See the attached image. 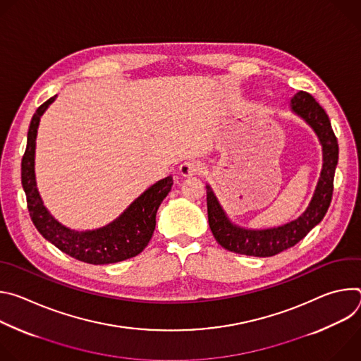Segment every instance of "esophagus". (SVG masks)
<instances>
[{"label": "esophagus", "mask_w": 361, "mask_h": 361, "mask_svg": "<svg viewBox=\"0 0 361 361\" xmlns=\"http://www.w3.org/2000/svg\"><path fill=\"white\" fill-rule=\"evenodd\" d=\"M202 170H204V164L197 160H188L180 166V174L183 177H191V176L201 174Z\"/></svg>", "instance_id": "esophagus-1"}]
</instances>
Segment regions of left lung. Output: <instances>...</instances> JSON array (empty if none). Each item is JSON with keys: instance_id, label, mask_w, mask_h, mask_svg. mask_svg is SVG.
I'll list each match as a JSON object with an SVG mask.
<instances>
[{"instance_id": "8db88e82", "label": "left lung", "mask_w": 361, "mask_h": 361, "mask_svg": "<svg viewBox=\"0 0 361 361\" xmlns=\"http://www.w3.org/2000/svg\"><path fill=\"white\" fill-rule=\"evenodd\" d=\"M291 109L304 118L323 145V170L314 195L307 210L294 221L267 230H247L230 223L214 192L207 185L209 224L217 243L228 251L254 257L276 255L302 240L326 216L334 190V173L338 161V142L324 109L316 98L298 91L291 98Z\"/></svg>"}]
</instances>
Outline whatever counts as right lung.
Listing matches in <instances>:
<instances>
[{
  "instance_id": "right-lung-1",
  "label": "right lung",
  "mask_w": 361,
  "mask_h": 361,
  "mask_svg": "<svg viewBox=\"0 0 361 361\" xmlns=\"http://www.w3.org/2000/svg\"><path fill=\"white\" fill-rule=\"evenodd\" d=\"M54 98L47 99L34 113L28 128L27 148L21 161V183L27 195L30 217L45 240L53 243L63 252L74 257L75 260L88 264H111L131 259L149 243L156 228L157 210L171 190L173 178L166 177L151 185L116 221L106 227L80 233L61 226L44 207L34 174L35 137L39 117Z\"/></svg>"
}]
</instances>
